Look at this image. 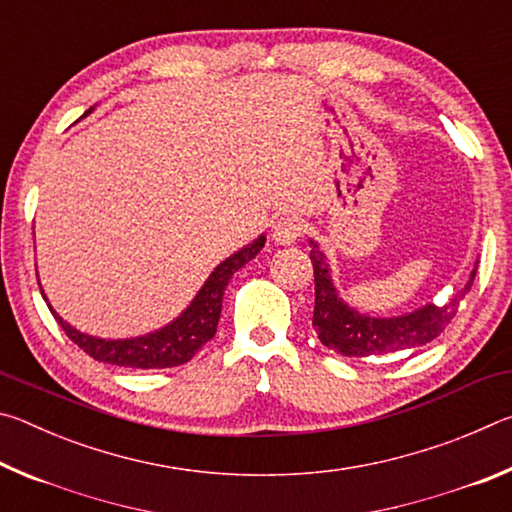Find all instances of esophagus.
<instances>
[{
	"mask_svg": "<svg viewBox=\"0 0 512 512\" xmlns=\"http://www.w3.org/2000/svg\"><path fill=\"white\" fill-rule=\"evenodd\" d=\"M302 235V221L296 216H282L273 225V241L280 246L296 244L298 237Z\"/></svg>",
	"mask_w": 512,
	"mask_h": 512,
	"instance_id": "1",
	"label": "esophagus"
}]
</instances>
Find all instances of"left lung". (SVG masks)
Listing matches in <instances>:
<instances>
[{"instance_id": "1", "label": "left lung", "mask_w": 512, "mask_h": 512, "mask_svg": "<svg viewBox=\"0 0 512 512\" xmlns=\"http://www.w3.org/2000/svg\"><path fill=\"white\" fill-rule=\"evenodd\" d=\"M311 253L309 259L314 264L316 282V305H314V325L318 339L329 350H336L345 357H370V354H388L400 350H415L431 343L445 332L452 323L461 300L470 293L479 259L474 262L465 287L454 293L445 305H424L402 316H368L361 314L345 302L334 287L332 268L323 250L314 239H309Z\"/></svg>"}]
</instances>
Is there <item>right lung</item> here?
<instances>
[{
  "mask_svg": "<svg viewBox=\"0 0 512 512\" xmlns=\"http://www.w3.org/2000/svg\"><path fill=\"white\" fill-rule=\"evenodd\" d=\"M88 115V112H85ZM266 237L259 235L253 244L244 246L237 253H232L228 259L214 268L207 277L201 291L196 293L189 307L173 318L169 325H164L155 332L131 336V339H101V336L85 334L60 318L54 307L49 305L51 314L58 320V325L65 329V334L72 339L83 352H88L92 359L112 363V366L121 368H173L180 363H187L194 354L203 348V345L216 334V325L221 318L223 307V293L228 287L230 277L235 275L241 266H246L259 250L264 248ZM40 282V280H38ZM42 298L47 300L45 291L40 287Z\"/></svg>",
  "mask_w": 512,
  "mask_h": 512,
  "instance_id": "obj_1",
  "label": "right lung"
}]
</instances>
